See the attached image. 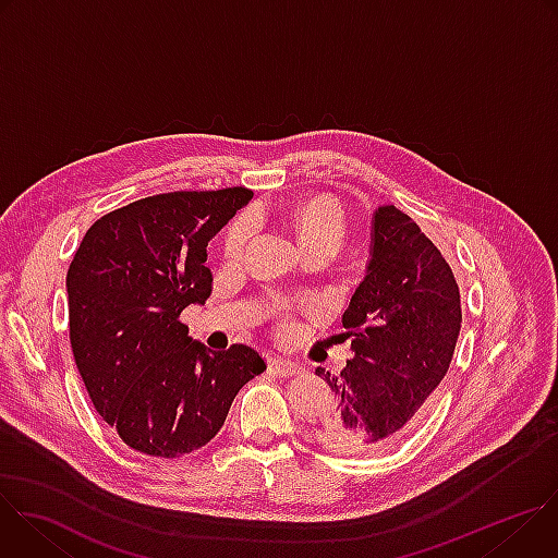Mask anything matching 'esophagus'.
Segmentation results:
<instances>
[{
	"label": "esophagus",
	"mask_w": 558,
	"mask_h": 558,
	"mask_svg": "<svg viewBox=\"0 0 558 558\" xmlns=\"http://www.w3.org/2000/svg\"><path fill=\"white\" fill-rule=\"evenodd\" d=\"M269 371L278 377H293L302 371V366L298 362H291L287 357H271L269 360Z\"/></svg>",
	"instance_id": "esophagus-1"
}]
</instances>
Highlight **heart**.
<instances>
[{"instance_id": "obj_1", "label": "heart", "mask_w": 558, "mask_h": 558, "mask_svg": "<svg viewBox=\"0 0 558 558\" xmlns=\"http://www.w3.org/2000/svg\"><path fill=\"white\" fill-rule=\"evenodd\" d=\"M289 220L300 245L308 254H315V252L333 254L347 233V214L342 205L336 198L325 194H315L298 201L289 211ZM254 231H256V218L252 214L238 216L225 233V243H222L225 256L229 260L241 258L254 238Z\"/></svg>"}]
</instances>
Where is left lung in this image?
I'll use <instances>...</instances> for the list:
<instances>
[{"label": "left lung", "instance_id": "obj_1", "mask_svg": "<svg viewBox=\"0 0 558 558\" xmlns=\"http://www.w3.org/2000/svg\"><path fill=\"white\" fill-rule=\"evenodd\" d=\"M371 241L366 278L342 315L353 357L340 373L315 371L333 390L315 439L342 454H373L415 430L461 329L452 269L409 214L379 207Z\"/></svg>", "mask_w": 558, "mask_h": 558}]
</instances>
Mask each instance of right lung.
<instances>
[{
	"label": "right lung",
	"instance_id": "obj_1",
	"mask_svg": "<svg viewBox=\"0 0 558 558\" xmlns=\"http://www.w3.org/2000/svg\"><path fill=\"white\" fill-rule=\"evenodd\" d=\"M247 187L168 192L86 231L65 278L70 344L97 413L149 457L198 450L233 397L267 368L247 344L209 351L181 313L211 295L207 243L252 201Z\"/></svg>",
	"mask_w": 558,
	"mask_h": 558
}]
</instances>
